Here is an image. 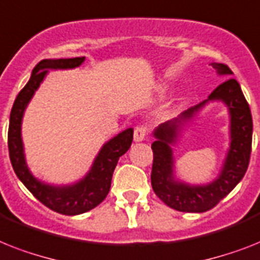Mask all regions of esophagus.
<instances>
[{
    "instance_id": "esophagus-1",
    "label": "esophagus",
    "mask_w": 260,
    "mask_h": 260,
    "mask_svg": "<svg viewBox=\"0 0 260 260\" xmlns=\"http://www.w3.org/2000/svg\"><path fill=\"white\" fill-rule=\"evenodd\" d=\"M148 135V128L144 125H137L134 131L135 141H143Z\"/></svg>"
}]
</instances>
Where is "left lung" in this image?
Returning a JSON list of instances; mask_svg holds the SVG:
<instances>
[{"mask_svg": "<svg viewBox=\"0 0 260 260\" xmlns=\"http://www.w3.org/2000/svg\"><path fill=\"white\" fill-rule=\"evenodd\" d=\"M220 75L231 76L233 71L225 64H212ZM208 100L224 101L232 115V145L225 167L219 178L207 186H187L175 182L172 178V150L169 144L176 138L178 124L190 118L206 101L187 109L180 117L167 121L155 131L156 141L152 144L153 164L151 172L152 188L157 198L171 208L181 212H206L214 208L229 195L243 179L251 156L252 144V117L239 82L230 77L212 90Z\"/></svg>", "mask_w": 260, "mask_h": 260, "instance_id": "obj_1", "label": "left lung"}]
</instances>
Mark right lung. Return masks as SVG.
Listing matches in <instances>:
<instances>
[{
    "label": "right lung",
    "instance_id": "1",
    "mask_svg": "<svg viewBox=\"0 0 260 260\" xmlns=\"http://www.w3.org/2000/svg\"><path fill=\"white\" fill-rule=\"evenodd\" d=\"M85 57L76 58H58V60H42L31 72L30 80L21 89L14 100L10 112L9 131H8V148L13 170L17 178L39 199L44 206L62 215H79L97 207L107 198L111 189L112 175L119 161L132 144L134 129L128 128L119 134L101 148L94 160L89 174L81 181L68 187H52L39 181L27 170L25 163L24 148L21 140V120L35 90L41 84L46 72L50 69L76 68L82 64Z\"/></svg>",
    "mask_w": 260,
    "mask_h": 260
}]
</instances>
